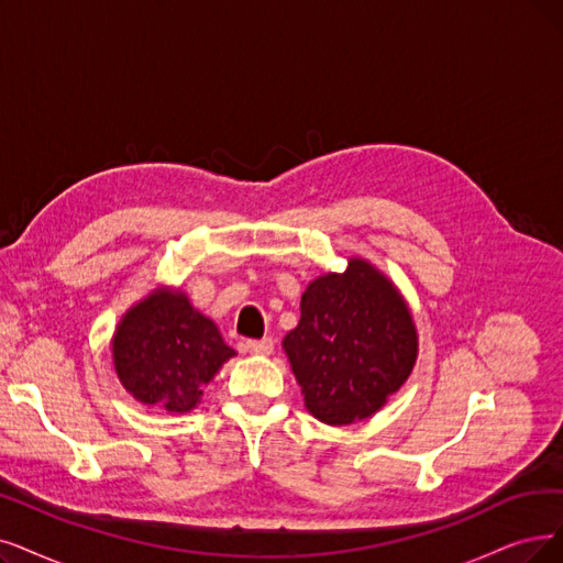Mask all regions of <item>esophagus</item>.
Listing matches in <instances>:
<instances>
[{
    "label": "esophagus",
    "mask_w": 563,
    "mask_h": 563,
    "mask_svg": "<svg viewBox=\"0 0 563 563\" xmlns=\"http://www.w3.org/2000/svg\"><path fill=\"white\" fill-rule=\"evenodd\" d=\"M244 346L254 355H269L275 349V342H273V336H263V340H246Z\"/></svg>",
    "instance_id": "esophagus-1"
}]
</instances>
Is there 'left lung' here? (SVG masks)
<instances>
[{"label": "left lung", "mask_w": 563, "mask_h": 563, "mask_svg": "<svg viewBox=\"0 0 563 563\" xmlns=\"http://www.w3.org/2000/svg\"><path fill=\"white\" fill-rule=\"evenodd\" d=\"M305 407L328 424H351L384 407L409 378L418 334L397 288L353 258L302 294L300 323L284 336Z\"/></svg>", "instance_id": "obj_1"}]
</instances>
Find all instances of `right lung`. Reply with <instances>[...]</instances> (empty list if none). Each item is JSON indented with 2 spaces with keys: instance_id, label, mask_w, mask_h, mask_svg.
Segmentation results:
<instances>
[{
  "instance_id": "right-lung-1",
  "label": "right lung",
  "mask_w": 563,
  "mask_h": 563,
  "mask_svg": "<svg viewBox=\"0 0 563 563\" xmlns=\"http://www.w3.org/2000/svg\"><path fill=\"white\" fill-rule=\"evenodd\" d=\"M235 351L185 294L154 290L126 311L112 360L122 386L143 404L170 413L191 411L206 384Z\"/></svg>"
}]
</instances>
